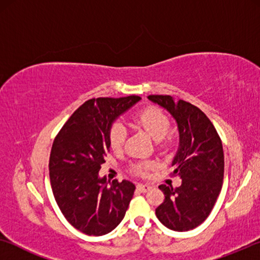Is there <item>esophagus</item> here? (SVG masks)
<instances>
[{
    "mask_svg": "<svg viewBox=\"0 0 260 260\" xmlns=\"http://www.w3.org/2000/svg\"><path fill=\"white\" fill-rule=\"evenodd\" d=\"M137 189L142 191V193H147V191H149L151 189V186H149V184H137Z\"/></svg>",
    "mask_w": 260,
    "mask_h": 260,
    "instance_id": "esophagus-1",
    "label": "esophagus"
}]
</instances>
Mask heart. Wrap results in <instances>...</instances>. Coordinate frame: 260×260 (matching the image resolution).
I'll use <instances>...</instances> for the list:
<instances>
[{"instance_id": "1", "label": "heart", "mask_w": 260, "mask_h": 260, "mask_svg": "<svg viewBox=\"0 0 260 260\" xmlns=\"http://www.w3.org/2000/svg\"><path fill=\"white\" fill-rule=\"evenodd\" d=\"M135 123L138 126L142 127L152 140L161 141L162 138L166 137L170 129V120L165 112L157 108H148L142 110L135 116ZM126 137V130L122 123H115L110 129L109 134V141L110 145L115 150H119L123 147L124 141ZM154 168V163L151 162H144L138 163L135 167V172L138 174H144L148 170Z\"/></svg>"}]
</instances>
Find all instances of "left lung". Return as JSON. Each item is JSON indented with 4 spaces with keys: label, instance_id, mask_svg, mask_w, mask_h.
<instances>
[{
    "label": "left lung",
    "instance_id": "obj_1",
    "mask_svg": "<svg viewBox=\"0 0 260 260\" xmlns=\"http://www.w3.org/2000/svg\"><path fill=\"white\" fill-rule=\"evenodd\" d=\"M149 101L167 110L176 120L179 149L172 162L173 175L182 180L180 187L161 184L165 201L156 216L169 230L184 232L207 219L222 187L223 150L214 125L197 106L172 95H149Z\"/></svg>",
    "mask_w": 260,
    "mask_h": 260
}]
</instances>
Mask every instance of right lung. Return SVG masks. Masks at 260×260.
<instances>
[{"label":"right lung","instance_id":"add662e5","mask_svg":"<svg viewBox=\"0 0 260 260\" xmlns=\"http://www.w3.org/2000/svg\"><path fill=\"white\" fill-rule=\"evenodd\" d=\"M140 101L138 95L90 99L53 142L48 166L53 195L67 221L87 236L115 230L133 199V182L113 180L108 186L98 173L110 151L112 123Z\"/></svg>","mask_w":260,"mask_h":260}]
</instances>
